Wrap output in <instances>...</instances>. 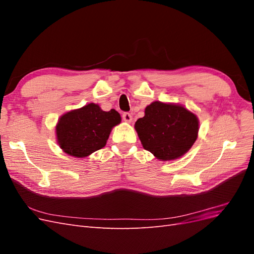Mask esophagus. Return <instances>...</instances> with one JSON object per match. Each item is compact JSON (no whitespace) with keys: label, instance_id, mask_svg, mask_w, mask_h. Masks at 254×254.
I'll list each match as a JSON object with an SVG mask.
<instances>
[{"label":"esophagus","instance_id":"esophagus-1","mask_svg":"<svg viewBox=\"0 0 254 254\" xmlns=\"http://www.w3.org/2000/svg\"><path fill=\"white\" fill-rule=\"evenodd\" d=\"M123 120H124L126 123H130V122L132 121V117H131V114L128 113V112L123 113Z\"/></svg>","mask_w":254,"mask_h":254}]
</instances>
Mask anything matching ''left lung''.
Wrapping results in <instances>:
<instances>
[{
    "mask_svg": "<svg viewBox=\"0 0 254 254\" xmlns=\"http://www.w3.org/2000/svg\"><path fill=\"white\" fill-rule=\"evenodd\" d=\"M143 147L162 161L187 153L198 136L199 121L183 106L153 102L134 124Z\"/></svg>",
    "mask_w": 254,
    "mask_h": 254,
    "instance_id": "1",
    "label": "left lung"
}]
</instances>
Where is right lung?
<instances>
[{
    "label": "right lung",
    "instance_id": "add662e5",
    "mask_svg": "<svg viewBox=\"0 0 254 254\" xmlns=\"http://www.w3.org/2000/svg\"><path fill=\"white\" fill-rule=\"evenodd\" d=\"M121 123L118 111H103L96 104H88L80 109L64 114L56 126L60 148L76 158H86L105 147L111 129Z\"/></svg>",
    "mask_w": 254,
    "mask_h": 254
}]
</instances>
